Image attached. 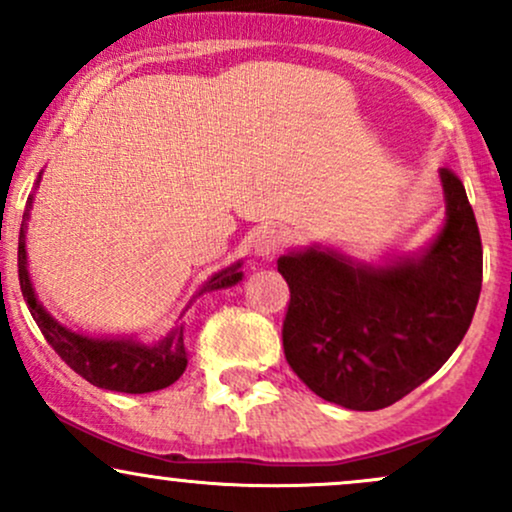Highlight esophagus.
I'll use <instances>...</instances> for the list:
<instances>
[{"instance_id":"obj_1","label":"esophagus","mask_w":512,"mask_h":512,"mask_svg":"<svg viewBox=\"0 0 512 512\" xmlns=\"http://www.w3.org/2000/svg\"><path fill=\"white\" fill-rule=\"evenodd\" d=\"M281 248V233L274 231V228H260V231L255 233V240H252V250H255V255L260 257V260H274L276 252Z\"/></svg>"}]
</instances>
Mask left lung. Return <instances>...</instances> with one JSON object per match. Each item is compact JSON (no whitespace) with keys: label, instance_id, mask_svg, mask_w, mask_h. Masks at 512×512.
<instances>
[{"label":"left lung","instance_id":"left-lung-1","mask_svg":"<svg viewBox=\"0 0 512 512\" xmlns=\"http://www.w3.org/2000/svg\"><path fill=\"white\" fill-rule=\"evenodd\" d=\"M445 223L414 255L363 262L310 245L276 260L291 289L284 354L317 397L354 411L395 404L452 356L481 293V238L467 192L440 168Z\"/></svg>","mask_w":512,"mask_h":512}]
</instances>
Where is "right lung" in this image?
<instances>
[{
	"label": "right lung",
	"instance_id": "obj_1",
	"mask_svg": "<svg viewBox=\"0 0 512 512\" xmlns=\"http://www.w3.org/2000/svg\"><path fill=\"white\" fill-rule=\"evenodd\" d=\"M38 185L40 175L35 180V187ZM31 209L33 197H28L19 236V284L23 301L28 303L35 325L40 327V332L48 339L52 349L81 378H86L91 385L103 387V390L144 395V392H156L173 385L187 368L185 325H175L166 337L156 339V342H142L137 337H96V334L69 330L67 325L57 322L43 308V303L38 301V293L33 289L31 274H28L26 233ZM240 264L243 262L231 264V267L209 276L197 296L207 291L228 289V286H236L238 281H243Z\"/></svg>",
	"mask_w": 512,
	"mask_h": 512
}]
</instances>
